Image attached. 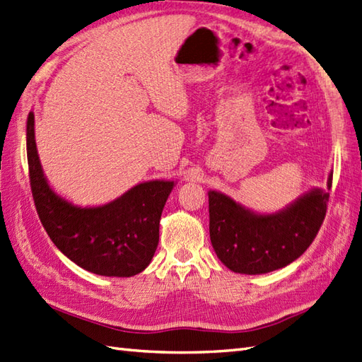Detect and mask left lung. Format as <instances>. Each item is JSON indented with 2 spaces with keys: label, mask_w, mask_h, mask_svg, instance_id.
<instances>
[{
  "label": "left lung",
  "mask_w": 362,
  "mask_h": 362,
  "mask_svg": "<svg viewBox=\"0 0 362 362\" xmlns=\"http://www.w3.org/2000/svg\"><path fill=\"white\" fill-rule=\"evenodd\" d=\"M208 197L209 237L218 260L233 272L258 275L304 254L326 217L329 192L313 188L275 214H257L218 191Z\"/></svg>",
  "instance_id": "left-lung-1"
}]
</instances>
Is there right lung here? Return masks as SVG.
I'll return each mask as SVG.
<instances>
[{
    "mask_svg": "<svg viewBox=\"0 0 362 362\" xmlns=\"http://www.w3.org/2000/svg\"><path fill=\"white\" fill-rule=\"evenodd\" d=\"M27 162L36 212L52 242L82 269L104 276H133L151 263L159 223L174 182L139 183L102 206L81 208L54 192L35 142V115L27 117Z\"/></svg>",
    "mask_w": 362,
    "mask_h": 362,
    "instance_id": "obj_1",
    "label": "right lung"
}]
</instances>
